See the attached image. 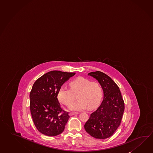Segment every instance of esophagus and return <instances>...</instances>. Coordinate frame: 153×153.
I'll list each match as a JSON object with an SVG mask.
<instances>
[{
  "instance_id": "esophagus-1",
  "label": "esophagus",
  "mask_w": 153,
  "mask_h": 153,
  "mask_svg": "<svg viewBox=\"0 0 153 153\" xmlns=\"http://www.w3.org/2000/svg\"><path fill=\"white\" fill-rule=\"evenodd\" d=\"M78 114V113L77 112H70L69 114L70 116H72V115H75V114Z\"/></svg>"
}]
</instances>
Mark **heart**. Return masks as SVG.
Listing matches in <instances>:
<instances>
[{
	"mask_svg": "<svg viewBox=\"0 0 153 153\" xmlns=\"http://www.w3.org/2000/svg\"><path fill=\"white\" fill-rule=\"evenodd\" d=\"M70 89L62 86L60 88L57 97L60 102L69 106L75 100L77 95L78 101L72 103L69 108L71 111H78L95 108L101 100L102 89L97 82H91L83 77H78L69 83Z\"/></svg>",
	"mask_w": 153,
	"mask_h": 153,
	"instance_id": "1",
	"label": "heart"
}]
</instances>
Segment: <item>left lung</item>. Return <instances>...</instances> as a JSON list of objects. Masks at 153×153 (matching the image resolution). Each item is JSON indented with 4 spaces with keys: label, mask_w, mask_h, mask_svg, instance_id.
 Returning a JSON list of instances; mask_svg holds the SVG:
<instances>
[{
    "label": "left lung",
    "mask_w": 153,
    "mask_h": 153,
    "mask_svg": "<svg viewBox=\"0 0 153 153\" xmlns=\"http://www.w3.org/2000/svg\"><path fill=\"white\" fill-rule=\"evenodd\" d=\"M100 83L103 91V100L98 108L91 114L84 125L88 134L97 139L112 136L120 124L124 111V102L118 86L112 78L102 72L88 74Z\"/></svg>",
    "instance_id": "left-lung-1"
}]
</instances>
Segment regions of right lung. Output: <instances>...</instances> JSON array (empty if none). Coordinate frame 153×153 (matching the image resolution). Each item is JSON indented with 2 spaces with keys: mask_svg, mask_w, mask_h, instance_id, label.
<instances>
[{
  "mask_svg": "<svg viewBox=\"0 0 153 153\" xmlns=\"http://www.w3.org/2000/svg\"><path fill=\"white\" fill-rule=\"evenodd\" d=\"M75 72L52 71L35 82L30 93V109L38 131L47 136L62 133L69 120V113L62 110L57 98L60 88Z\"/></svg>",
  "mask_w": 153,
  "mask_h": 153,
  "instance_id": "obj_1",
  "label": "right lung"
}]
</instances>
